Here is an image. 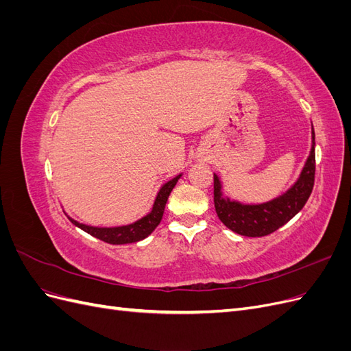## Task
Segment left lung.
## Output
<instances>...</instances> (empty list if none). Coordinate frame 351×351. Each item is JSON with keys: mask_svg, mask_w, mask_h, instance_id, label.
Returning a JSON list of instances; mask_svg holds the SVG:
<instances>
[{"mask_svg": "<svg viewBox=\"0 0 351 351\" xmlns=\"http://www.w3.org/2000/svg\"><path fill=\"white\" fill-rule=\"evenodd\" d=\"M315 182V130L312 125V147L297 182L272 200L263 204H241L222 193V183L214 174V204L222 224L246 237H263L287 224L303 209Z\"/></svg>", "mask_w": 351, "mask_h": 351, "instance_id": "left-lung-1", "label": "left lung"}]
</instances>
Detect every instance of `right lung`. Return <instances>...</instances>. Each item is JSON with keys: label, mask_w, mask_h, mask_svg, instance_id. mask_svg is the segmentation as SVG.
<instances>
[{"label": "right lung", "mask_w": 351, "mask_h": 351, "mask_svg": "<svg viewBox=\"0 0 351 351\" xmlns=\"http://www.w3.org/2000/svg\"><path fill=\"white\" fill-rule=\"evenodd\" d=\"M180 177H182V174L176 176L174 178L169 180V182L162 184L154 200V205H152V209L149 214H146L141 219L132 222V224L119 226V227H93V226L82 224V222L70 218L69 215H67V218L71 221V224H74L80 230H83L84 232H88V234L97 237L105 243L127 244V243L141 241L149 236L151 232L159 226V222H161L162 215H164V209H165L168 196H169V193H171L174 186L177 184Z\"/></svg>", "instance_id": "add662e5"}]
</instances>
